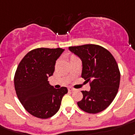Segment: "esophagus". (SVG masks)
I'll return each instance as SVG.
<instances>
[{"mask_svg": "<svg viewBox=\"0 0 135 135\" xmlns=\"http://www.w3.org/2000/svg\"><path fill=\"white\" fill-rule=\"evenodd\" d=\"M68 90H69V91H75V89L72 88V87H69V88H68Z\"/></svg>", "mask_w": 135, "mask_h": 135, "instance_id": "34e87169", "label": "esophagus"}]
</instances>
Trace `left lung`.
Returning a JSON list of instances; mask_svg holds the SVG:
<instances>
[{
    "label": "left lung",
    "instance_id": "1",
    "mask_svg": "<svg viewBox=\"0 0 135 135\" xmlns=\"http://www.w3.org/2000/svg\"><path fill=\"white\" fill-rule=\"evenodd\" d=\"M71 52L83 64L82 78L90 83V91H82L83 98L78 105L87 113L103 111L117 96L120 84V71L113 55L103 47L95 44L70 46Z\"/></svg>",
    "mask_w": 135,
    "mask_h": 135
}]
</instances>
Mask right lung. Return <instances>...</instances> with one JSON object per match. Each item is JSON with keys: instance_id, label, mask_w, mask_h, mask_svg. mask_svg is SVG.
<instances>
[{"instance_id": "right-lung-1", "label": "right lung", "mask_w": 135, "mask_h": 135, "mask_svg": "<svg viewBox=\"0 0 135 135\" xmlns=\"http://www.w3.org/2000/svg\"><path fill=\"white\" fill-rule=\"evenodd\" d=\"M64 49L40 48L30 51L18 64L14 75V87L24 108L34 117L48 119L60 109L66 87L55 89L48 79Z\"/></svg>"}]
</instances>
